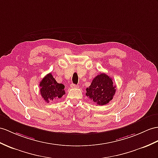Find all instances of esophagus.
Returning a JSON list of instances; mask_svg holds the SVG:
<instances>
[{"label": "esophagus", "instance_id": "esophagus-1", "mask_svg": "<svg viewBox=\"0 0 158 158\" xmlns=\"http://www.w3.org/2000/svg\"><path fill=\"white\" fill-rule=\"evenodd\" d=\"M70 87L72 88H78V85H76V84H72L71 85H70Z\"/></svg>", "mask_w": 158, "mask_h": 158}]
</instances>
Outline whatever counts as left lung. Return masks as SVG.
I'll return each mask as SVG.
<instances>
[{
  "label": "left lung",
  "mask_w": 158,
  "mask_h": 158,
  "mask_svg": "<svg viewBox=\"0 0 158 158\" xmlns=\"http://www.w3.org/2000/svg\"><path fill=\"white\" fill-rule=\"evenodd\" d=\"M113 79L105 73H101L86 88V95L98 105H105L113 99L116 92Z\"/></svg>",
  "instance_id": "obj_1"
}]
</instances>
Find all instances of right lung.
I'll return each instance as SVG.
<instances>
[{"label": "right lung", "mask_w": 158, "mask_h": 158, "mask_svg": "<svg viewBox=\"0 0 158 158\" xmlns=\"http://www.w3.org/2000/svg\"><path fill=\"white\" fill-rule=\"evenodd\" d=\"M40 93L46 102L60 98L65 94V86L56 82L51 73L46 75L40 83Z\"/></svg>", "instance_id": "1"}]
</instances>
